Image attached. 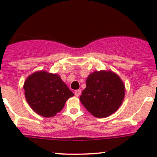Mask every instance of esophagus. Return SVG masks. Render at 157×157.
I'll list each match as a JSON object with an SVG mask.
<instances>
[{"instance_id":"34e87169","label":"esophagus","mask_w":157,"mask_h":157,"mask_svg":"<svg viewBox=\"0 0 157 157\" xmlns=\"http://www.w3.org/2000/svg\"><path fill=\"white\" fill-rule=\"evenodd\" d=\"M80 93H81V90H76L75 92H74V94H75V96H77V97H78V96H80Z\"/></svg>"}]
</instances>
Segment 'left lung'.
<instances>
[{
    "instance_id": "1",
    "label": "left lung",
    "mask_w": 157,
    "mask_h": 157,
    "mask_svg": "<svg viewBox=\"0 0 157 157\" xmlns=\"http://www.w3.org/2000/svg\"><path fill=\"white\" fill-rule=\"evenodd\" d=\"M80 100L96 118H106L122 104L125 86L119 76L112 71H96L90 74Z\"/></svg>"
}]
</instances>
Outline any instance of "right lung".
I'll list each match as a JSON object with an SVG mask.
<instances>
[{
	"mask_svg": "<svg viewBox=\"0 0 157 157\" xmlns=\"http://www.w3.org/2000/svg\"><path fill=\"white\" fill-rule=\"evenodd\" d=\"M25 97L31 109L39 115L51 118L62 110L74 93L58 74L39 71L33 73L23 84Z\"/></svg>",
	"mask_w": 157,
	"mask_h": 157,
	"instance_id": "obj_1",
	"label": "right lung"
}]
</instances>
